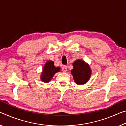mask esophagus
Segmentation results:
<instances>
[{"label":"esophagus","mask_w":126,"mask_h":126,"mask_svg":"<svg viewBox=\"0 0 126 126\" xmlns=\"http://www.w3.org/2000/svg\"><path fill=\"white\" fill-rule=\"evenodd\" d=\"M62 71L63 72H65L67 71V65H63V67H62Z\"/></svg>","instance_id":"34e87169"}]
</instances>
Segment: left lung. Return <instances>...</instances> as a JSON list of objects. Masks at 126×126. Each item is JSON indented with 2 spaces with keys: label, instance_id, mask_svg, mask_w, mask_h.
<instances>
[{
  "label": "left lung",
  "instance_id": "1",
  "mask_svg": "<svg viewBox=\"0 0 126 126\" xmlns=\"http://www.w3.org/2000/svg\"><path fill=\"white\" fill-rule=\"evenodd\" d=\"M73 69L71 70L73 79L77 85L86 83L90 79L91 71L89 65L82 60H77L73 63Z\"/></svg>",
  "mask_w": 126,
  "mask_h": 126
}]
</instances>
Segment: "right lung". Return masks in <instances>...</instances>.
Listing matches in <instances>:
<instances>
[{"mask_svg":"<svg viewBox=\"0 0 126 126\" xmlns=\"http://www.w3.org/2000/svg\"><path fill=\"white\" fill-rule=\"evenodd\" d=\"M59 67H55L53 61H47L44 67L41 79L44 82H49L55 73L59 72Z\"/></svg>","mask_w":126,"mask_h":126,"instance_id":"1","label":"right lung"}]
</instances>
